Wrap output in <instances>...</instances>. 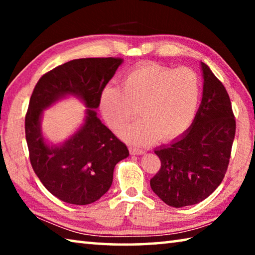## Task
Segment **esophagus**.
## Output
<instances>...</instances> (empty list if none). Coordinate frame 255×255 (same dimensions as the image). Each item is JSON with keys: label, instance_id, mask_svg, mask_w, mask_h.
Here are the masks:
<instances>
[{"label": "esophagus", "instance_id": "obj_1", "mask_svg": "<svg viewBox=\"0 0 255 255\" xmlns=\"http://www.w3.org/2000/svg\"><path fill=\"white\" fill-rule=\"evenodd\" d=\"M129 150H130V154H132V155H141L145 153L143 149H138V148H133V147H130L129 148Z\"/></svg>", "mask_w": 255, "mask_h": 255}]
</instances>
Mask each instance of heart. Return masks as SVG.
Wrapping results in <instances>:
<instances>
[{
    "mask_svg": "<svg viewBox=\"0 0 255 255\" xmlns=\"http://www.w3.org/2000/svg\"><path fill=\"white\" fill-rule=\"evenodd\" d=\"M201 97L200 79L191 68L143 64L129 71L124 86L108 84L100 110L112 130L118 131L135 116L140 118L122 131L129 143L152 144L182 135L195 119Z\"/></svg>",
    "mask_w": 255,
    "mask_h": 255,
    "instance_id": "1",
    "label": "heart"
}]
</instances>
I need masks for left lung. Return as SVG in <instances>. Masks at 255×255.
<instances>
[{
  "label": "left lung",
  "instance_id": "left-lung-1",
  "mask_svg": "<svg viewBox=\"0 0 255 255\" xmlns=\"http://www.w3.org/2000/svg\"><path fill=\"white\" fill-rule=\"evenodd\" d=\"M204 90L191 126L169 145L154 150L161 169L150 180L159 199L175 208L196 205L213 193L230 163L236 123L225 86L200 63Z\"/></svg>",
  "mask_w": 255,
  "mask_h": 255
}]
</instances>
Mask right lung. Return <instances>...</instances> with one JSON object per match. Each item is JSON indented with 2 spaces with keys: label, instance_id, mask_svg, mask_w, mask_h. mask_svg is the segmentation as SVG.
I'll list each match as a JSON object with an SVG mask.
<instances>
[{
  "label": "right lung",
  "instance_id": "add662e5",
  "mask_svg": "<svg viewBox=\"0 0 255 255\" xmlns=\"http://www.w3.org/2000/svg\"><path fill=\"white\" fill-rule=\"evenodd\" d=\"M122 58H80L40 77L25 115V139L34 173L64 202L89 205L110 189L116 164L128 157L127 146L97 116L100 96ZM68 96L87 108L81 126L63 143L47 141L41 130L43 110Z\"/></svg>",
  "mask_w": 255,
  "mask_h": 255
}]
</instances>
